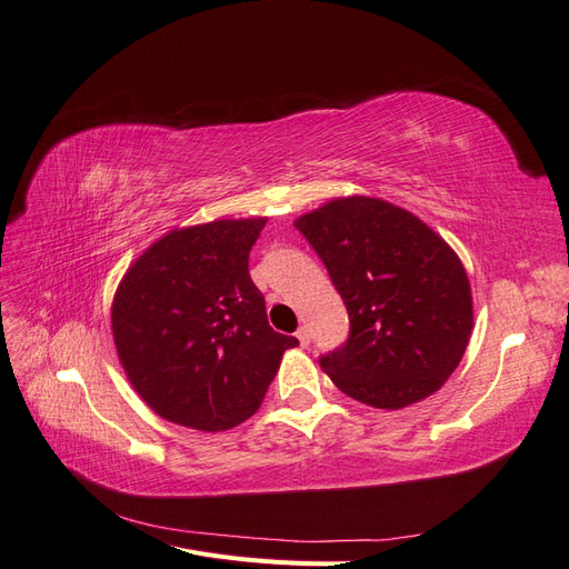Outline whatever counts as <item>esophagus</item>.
Masks as SVG:
<instances>
[{
  "label": "esophagus",
  "mask_w": 569,
  "mask_h": 569,
  "mask_svg": "<svg viewBox=\"0 0 569 569\" xmlns=\"http://www.w3.org/2000/svg\"><path fill=\"white\" fill-rule=\"evenodd\" d=\"M297 339H299L301 347H308V343H311V330H308L306 325L299 327V330H297Z\"/></svg>",
  "instance_id": "1"
}]
</instances>
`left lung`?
I'll use <instances>...</instances> for the list:
<instances>
[{
  "label": "left lung",
  "instance_id": "left-lung-1",
  "mask_svg": "<svg viewBox=\"0 0 569 569\" xmlns=\"http://www.w3.org/2000/svg\"><path fill=\"white\" fill-rule=\"evenodd\" d=\"M349 311V339L320 368L351 399L399 410L441 389L468 349L472 291L456 251L385 199H332L301 216Z\"/></svg>",
  "mask_w": 569,
  "mask_h": 569
}]
</instances>
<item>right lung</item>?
I'll use <instances>...</instances> for the list:
<instances>
[{"instance_id": "obj_1", "label": "right lung", "mask_w": 569, "mask_h": 569, "mask_svg": "<svg viewBox=\"0 0 569 569\" xmlns=\"http://www.w3.org/2000/svg\"><path fill=\"white\" fill-rule=\"evenodd\" d=\"M266 218L170 230L120 280L111 330L130 385L168 422L222 432L249 420L299 339L268 325L249 274Z\"/></svg>"}]
</instances>
